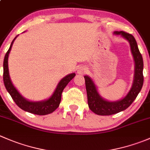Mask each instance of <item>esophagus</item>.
Returning <instances> with one entry per match:
<instances>
[{"label":"esophagus","mask_w":150,"mask_h":150,"mask_svg":"<svg viewBox=\"0 0 150 150\" xmlns=\"http://www.w3.org/2000/svg\"><path fill=\"white\" fill-rule=\"evenodd\" d=\"M86 72V69L84 67H79L78 69V74H83Z\"/></svg>","instance_id":"34e87169"}]
</instances>
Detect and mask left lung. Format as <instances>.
I'll return each mask as SVG.
<instances>
[{
  "instance_id": "8db88e82",
  "label": "left lung",
  "mask_w": 150,
  "mask_h": 150,
  "mask_svg": "<svg viewBox=\"0 0 150 150\" xmlns=\"http://www.w3.org/2000/svg\"><path fill=\"white\" fill-rule=\"evenodd\" d=\"M113 33L116 35H120L129 43L135 64L134 81L129 91L122 99L111 102L102 98L98 92L97 88L91 78L85 75L88 104L90 110L99 115H111L128 108L138 96L144 83L143 59L134 37L132 35L123 31H115Z\"/></svg>"
}]
</instances>
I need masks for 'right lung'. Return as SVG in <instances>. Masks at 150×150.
<instances>
[{"label": "right lung", "mask_w": 150, "mask_h": 150, "mask_svg": "<svg viewBox=\"0 0 150 150\" xmlns=\"http://www.w3.org/2000/svg\"><path fill=\"white\" fill-rule=\"evenodd\" d=\"M17 36L18 35H16L15 38L13 40V41L11 42L9 49L8 50L7 53L6 54L5 57H4V82L7 91L9 93V94L11 95L12 99H13V100L14 101L15 103L16 104V105L19 107H20L22 110L28 112L33 113V114L39 115H45L52 113L59 106L60 102H61L62 93L63 90L66 87L67 85L69 83V81L75 76V73L73 72V73L69 74V75L64 77L59 82L53 94L48 99H46V100L33 102V101H30L28 99H25L18 91L16 87L12 83L9 75V70H8V56H9V53L11 49V47L13 46V41L17 38Z\"/></svg>", "instance_id": "add662e5"}]
</instances>
